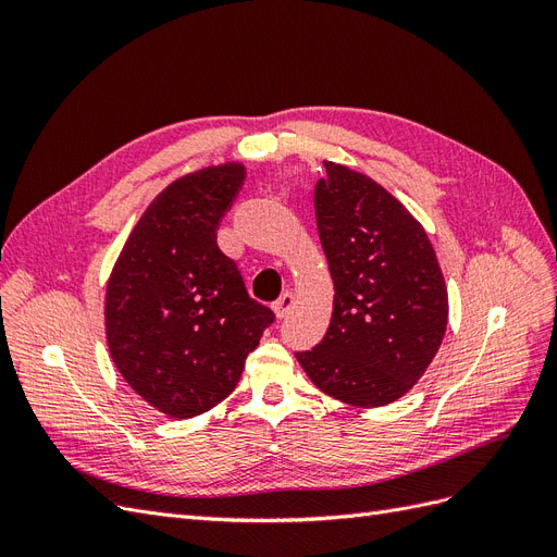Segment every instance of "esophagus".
<instances>
[{
    "label": "esophagus",
    "instance_id": "1",
    "mask_svg": "<svg viewBox=\"0 0 557 557\" xmlns=\"http://www.w3.org/2000/svg\"><path fill=\"white\" fill-rule=\"evenodd\" d=\"M293 307H295V295H293V293H283V295L276 299L274 311H276L278 318H285V315L290 313Z\"/></svg>",
    "mask_w": 557,
    "mask_h": 557
}]
</instances>
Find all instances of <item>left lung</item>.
I'll use <instances>...</instances> for the list:
<instances>
[{
    "label": "left lung",
    "instance_id": "8db88e82",
    "mask_svg": "<svg viewBox=\"0 0 557 557\" xmlns=\"http://www.w3.org/2000/svg\"><path fill=\"white\" fill-rule=\"evenodd\" d=\"M313 205L334 281L323 342L297 352L325 395L385 407L407 395L442 346L448 293L428 234L369 176L325 162Z\"/></svg>",
    "mask_w": 557,
    "mask_h": 557
}]
</instances>
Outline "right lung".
Listing matches in <instances>:
<instances>
[{
	"label": "right lung",
	"instance_id": "obj_1",
	"mask_svg": "<svg viewBox=\"0 0 557 557\" xmlns=\"http://www.w3.org/2000/svg\"><path fill=\"white\" fill-rule=\"evenodd\" d=\"M244 164L185 174L150 201L107 283L113 364L150 407L193 418L237 387L274 311L250 299L215 230L239 195Z\"/></svg>",
	"mask_w": 557,
	"mask_h": 557
}]
</instances>
